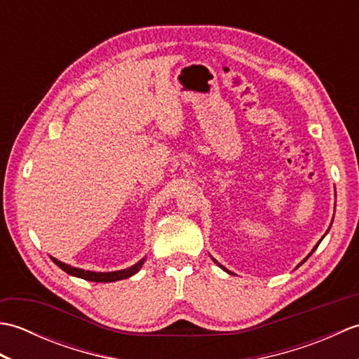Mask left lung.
<instances>
[{
	"label": "left lung",
	"instance_id": "obj_1",
	"mask_svg": "<svg viewBox=\"0 0 359 359\" xmlns=\"http://www.w3.org/2000/svg\"><path fill=\"white\" fill-rule=\"evenodd\" d=\"M318 245H319V242H318ZM318 245H316V247H315V248H313V251H315V250H316V248H318ZM215 262H216V261H215ZM217 265H219V264H217ZM219 266H222V265H219ZM222 269H224V266H222ZM224 270H225V269H224ZM225 271H228V270H225ZM228 273H230V271H228Z\"/></svg>",
	"mask_w": 359,
	"mask_h": 359
}]
</instances>
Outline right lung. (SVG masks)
<instances>
[{
  "mask_svg": "<svg viewBox=\"0 0 359 359\" xmlns=\"http://www.w3.org/2000/svg\"><path fill=\"white\" fill-rule=\"evenodd\" d=\"M50 259L60 266V269H62L63 271H66L67 274H72V276H77V278L86 279V280H93V282H114V280L131 278L133 274H135L137 271L140 270V266H142V264L144 261V259H142V261H139L133 266H129V269H126V270H118V271H111V273H95V271H85V270H81V269H75V266L66 265L63 262L57 261L55 257H50Z\"/></svg>",
  "mask_w": 359,
  "mask_h": 359,
  "instance_id": "right-lung-1",
  "label": "right lung"
}]
</instances>
